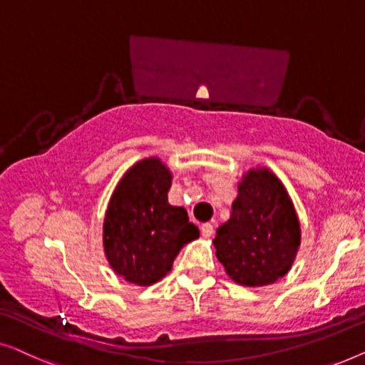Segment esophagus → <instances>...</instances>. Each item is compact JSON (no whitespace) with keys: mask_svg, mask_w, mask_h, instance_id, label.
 Listing matches in <instances>:
<instances>
[{"mask_svg":"<svg viewBox=\"0 0 365 365\" xmlns=\"http://www.w3.org/2000/svg\"><path fill=\"white\" fill-rule=\"evenodd\" d=\"M202 235L205 236V238H208V236H212L213 235V225L212 223H203L202 225Z\"/></svg>","mask_w":365,"mask_h":365,"instance_id":"obj_1","label":"esophagus"}]
</instances>
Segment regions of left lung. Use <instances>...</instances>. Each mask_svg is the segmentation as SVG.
<instances>
[{
  "instance_id": "left-lung-1",
  "label": "left lung",
  "mask_w": 365,
  "mask_h": 365,
  "mask_svg": "<svg viewBox=\"0 0 365 365\" xmlns=\"http://www.w3.org/2000/svg\"><path fill=\"white\" fill-rule=\"evenodd\" d=\"M220 263L243 286H264L287 273L301 243L291 198L268 168L250 170L240 183L232 217L213 240Z\"/></svg>"
}]
</instances>
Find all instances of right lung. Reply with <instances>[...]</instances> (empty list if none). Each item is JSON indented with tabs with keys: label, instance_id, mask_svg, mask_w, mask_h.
I'll return each mask as SVG.
<instances>
[{
	"label": "right lung",
	"instance_id": "add662e5",
	"mask_svg": "<svg viewBox=\"0 0 365 365\" xmlns=\"http://www.w3.org/2000/svg\"><path fill=\"white\" fill-rule=\"evenodd\" d=\"M170 183L168 168L158 158H145L125 173L112 195L104 250L112 269L129 283L160 281L183 246L198 238L187 210L168 203Z\"/></svg>",
	"mask_w": 365,
	"mask_h": 365
}]
</instances>
